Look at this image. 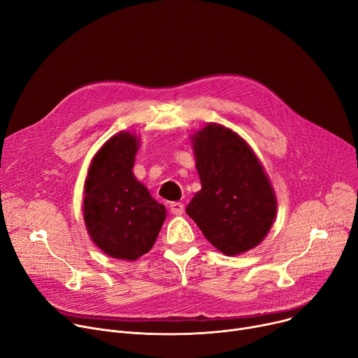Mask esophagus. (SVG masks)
Listing matches in <instances>:
<instances>
[{
	"instance_id": "obj_1",
	"label": "esophagus",
	"mask_w": 358,
	"mask_h": 358,
	"mask_svg": "<svg viewBox=\"0 0 358 358\" xmlns=\"http://www.w3.org/2000/svg\"><path fill=\"white\" fill-rule=\"evenodd\" d=\"M170 211L174 214V216H181L184 213V204L180 201H174L170 204Z\"/></svg>"
}]
</instances>
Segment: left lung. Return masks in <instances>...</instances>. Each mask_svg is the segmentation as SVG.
I'll return each instance as SVG.
<instances>
[{"label":"left lung","mask_w":358,"mask_h":358,"mask_svg":"<svg viewBox=\"0 0 358 358\" xmlns=\"http://www.w3.org/2000/svg\"><path fill=\"white\" fill-rule=\"evenodd\" d=\"M192 144L201 189L187 214L227 256L256 248L276 216V196L259 158L242 136L219 124L199 129Z\"/></svg>","instance_id":"1"}]
</instances>
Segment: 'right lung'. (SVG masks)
I'll return each instance as SVG.
<instances>
[{
	"instance_id": "add662e5",
	"label": "right lung",
	"mask_w": 358,
	"mask_h": 358,
	"mask_svg": "<svg viewBox=\"0 0 358 358\" xmlns=\"http://www.w3.org/2000/svg\"><path fill=\"white\" fill-rule=\"evenodd\" d=\"M139 138L117 132L93 157L85 181L83 219L92 242L115 259L151 250L166 216L134 173Z\"/></svg>"
}]
</instances>
